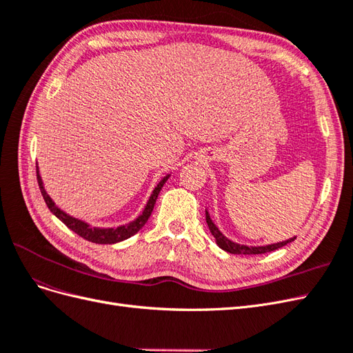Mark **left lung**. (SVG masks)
Returning a JSON list of instances; mask_svg holds the SVG:
<instances>
[{"label": "left lung", "instance_id": "1", "mask_svg": "<svg viewBox=\"0 0 353 353\" xmlns=\"http://www.w3.org/2000/svg\"><path fill=\"white\" fill-rule=\"evenodd\" d=\"M206 222H208V227L212 232V236L215 237L216 244L222 250H225L228 253L232 254H261V253H268L272 250H276L283 248L287 243L293 241L296 237L290 239V240H285V241H280V243H274V244H268V245H244V244H239V243H234L231 240H228L223 234L219 231V228L215 225V223L212 222L210 216H209V212L206 210Z\"/></svg>", "mask_w": 353, "mask_h": 353}]
</instances>
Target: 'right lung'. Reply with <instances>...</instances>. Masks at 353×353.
Here are the masks:
<instances>
[{"instance_id":"obj_1","label":"right lung","mask_w":353,"mask_h":353,"mask_svg":"<svg viewBox=\"0 0 353 353\" xmlns=\"http://www.w3.org/2000/svg\"><path fill=\"white\" fill-rule=\"evenodd\" d=\"M169 176L170 175L163 176L162 181H160V183L156 185L150 199H148V201H147V205H145L143 213L137 219H134L130 223H125V225L116 227V228H99V227H91L90 223H87L85 221H81L78 218H73V216L68 215L66 212H63L59 206H56V203L52 201V199L47 194V191L44 188V183H42L39 170H38V166H37V178H38V185H39V190H41V194H42V197H44L47 206L51 210L52 215H56L69 230H72L73 232H77L78 236H81L82 239L92 241V243H97V244L119 243V241H123L126 239L132 237L134 234L140 231L145 225V222L148 221V218H150L153 208H154L156 199H157L160 190H162V187L165 185V183H166Z\"/></svg>"}]
</instances>
